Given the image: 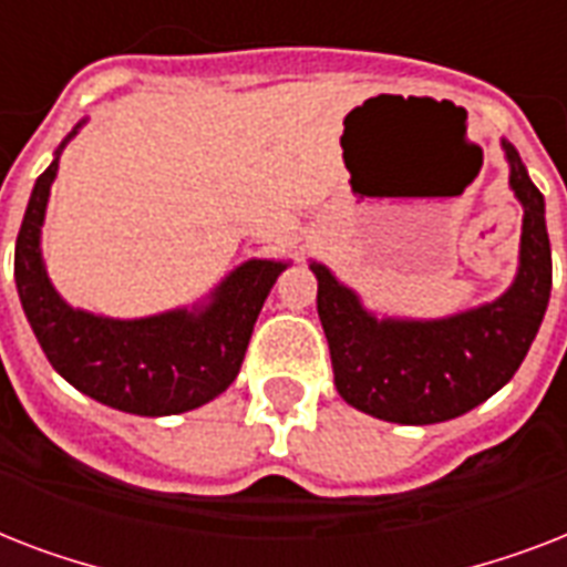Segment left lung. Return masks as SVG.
<instances>
[{
  "label": "left lung",
  "mask_w": 567,
  "mask_h": 567,
  "mask_svg": "<svg viewBox=\"0 0 567 567\" xmlns=\"http://www.w3.org/2000/svg\"><path fill=\"white\" fill-rule=\"evenodd\" d=\"M503 153L524 223L518 274L497 300L450 318H382L327 265H309L338 394L359 412L409 426L458 417L497 394L536 341L554 285L545 196L509 141Z\"/></svg>",
  "instance_id": "left-lung-1"
}]
</instances>
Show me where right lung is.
Returning a JSON list of instances; mask_svg holds the SVG:
<instances>
[{
    "instance_id": "right-lung-1",
    "label": "right lung",
    "mask_w": 567,
    "mask_h": 567,
    "mask_svg": "<svg viewBox=\"0 0 567 567\" xmlns=\"http://www.w3.org/2000/svg\"><path fill=\"white\" fill-rule=\"evenodd\" d=\"M84 123H75L31 188L13 252L22 311L49 364L82 394L144 417L199 409L235 382L258 311L288 261L249 258L205 300L150 318L120 320L73 309L49 279L40 226L58 158Z\"/></svg>"
}]
</instances>
